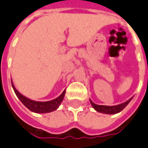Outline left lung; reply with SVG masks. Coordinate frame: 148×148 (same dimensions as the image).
<instances>
[{
  "instance_id": "1",
  "label": "left lung",
  "mask_w": 148,
  "mask_h": 148,
  "mask_svg": "<svg viewBox=\"0 0 148 148\" xmlns=\"http://www.w3.org/2000/svg\"><path fill=\"white\" fill-rule=\"evenodd\" d=\"M133 97H131L130 99H128L127 101H125L124 103H120V104H117V105H114V106H107V105H99V104H96V103H93L90 99V102H91L92 107L94 108L95 111L99 112H102V113H105V114H116L120 112L121 110H123L126 105L130 102V100L132 99Z\"/></svg>"
}]
</instances>
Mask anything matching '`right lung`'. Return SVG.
I'll use <instances>...</instances> for the list:
<instances>
[{"label": "right lung", "instance_id": "add662e5", "mask_svg": "<svg viewBox=\"0 0 148 148\" xmlns=\"http://www.w3.org/2000/svg\"><path fill=\"white\" fill-rule=\"evenodd\" d=\"M11 83H12V87H13V89L14 91L15 94L18 96V98L20 99V101L23 103L29 110H31L32 112H36V113H47V112L55 111L59 107V105L61 104V102L63 101L64 96H65V94H66V90H65L57 98L53 99V100L45 101V102L36 101V100H32V99L24 96L23 95H22L15 88L12 80H11Z\"/></svg>", "mask_w": 148, "mask_h": 148}]
</instances>
